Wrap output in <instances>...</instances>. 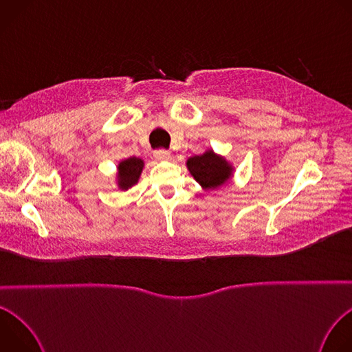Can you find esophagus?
<instances>
[{
	"label": "esophagus",
	"instance_id": "1",
	"mask_svg": "<svg viewBox=\"0 0 352 352\" xmlns=\"http://www.w3.org/2000/svg\"><path fill=\"white\" fill-rule=\"evenodd\" d=\"M155 157L157 160H168L171 157V153L168 152V150H164V148H159L155 152Z\"/></svg>",
	"mask_w": 352,
	"mask_h": 352
}]
</instances>
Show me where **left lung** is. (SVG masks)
<instances>
[{
    "label": "left lung",
    "instance_id": "8db88e82",
    "mask_svg": "<svg viewBox=\"0 0 352 352\" xmlns=\"http://www.w3.org/2000/svg\"><path fill=\"white\" fill-rule=\"evenodd\" d=\"M190 175L205 189H217L232 177V166L213 150H206L204 155L193 156L186 160Z\"/></svg>",
    "mask_w": 352,
    "mask_h": 352
}]
</instances>
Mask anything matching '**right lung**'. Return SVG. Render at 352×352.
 <instances>
[{
	"label": "right lung",
	"instance_id": "add662e5",
	"mask_svg": "<svg viewBox=\"0 0 352 352\" xmlns=\"http://www.w3.org/2000/svg\"><path fill=\"white\" fill-rule=\"evenodd\" d=\"M143 167H144V162L139 157H129L120 162L118 173H117L118 188L122 190H126L135 184H138Z\"/></svg>",
	"mask_w": 352,
	"mask_h": 352
}]
</instances>
